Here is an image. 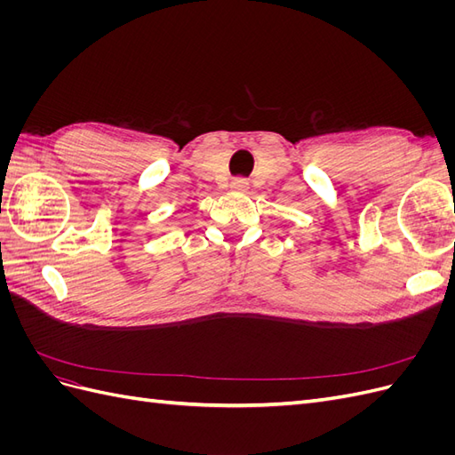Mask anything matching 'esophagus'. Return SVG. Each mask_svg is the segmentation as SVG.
I'll return each mask as SVG.
<instances>
[{"instance_id":"1","label":"esophagus","mask_w":455,"mask_h":455,"mask_svg":"<svg viewBox=\"0 0 455 455\" xmlns=\"http://www.w3.org/2000/svg\"><path fill=\"white\" fill-rule=\"evenodd\" d=\"M229 188L233 191H244V189H249V182H246L244 178H235V180H231Z\"/></svg>"}]
</instances>
